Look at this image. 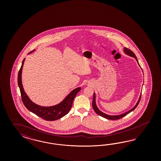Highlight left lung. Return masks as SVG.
I'll use <instances>...</instances> for the list:
<instances>
[{
    "label": "left lung",
    "instance_id": "8db88e82",
    "mask_svg": "<svg viewBox=\"0 0 161 161\" xmlns=\"http://www.w3.org/2000/svg\"><path fill=\"white\" fill-rule=\"evenodd\" d=\"M124 53L126 54V55H127L135 58V59L136 60L137 63L139 64V67H141V66H140V65H139V62H138V60H137V59L136 56L135 55V54L133 53V51H132L130 49H129L126 48H124ZM141 94L142 92L141 93V95H140V96H139V100H138L137 102L136 103V105H135L134 107H133L132 108H131L130 110L127 111L126 112L124 113H123V114H119V115H108V114H106V113H104L102 112V111H100V110L98 109V108L97 106V105H96V93H94V94H93V104H92V106H93V108H94L95 112L98 115H99V116H102V117H104V118H106V119H109V120H117V119H121L122 117L126 116L127 114H128L129 113H130L132 112V111H133V110L136 108L137 105H138V104L139 103V102H140V100H141Z\"/></svg>",
    "mask_w": 161,
    "mask_h": 161
}]
</instances>
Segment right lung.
Instances as JSON below:
<instances>
[{"label": "right lung", "mask_w": 161, "mask_h": 161, "mask_svg": "<svg viewBox=\"0 0 161 161\" xmlns=\"http://www.w3.org/2000/svg\"><path fill=\"white\" fill-rule=\"evenodd\" d=\"M34 50L31 51L28 54L33 53ZM25 60V58L22 61V65L20 68L18 76V86L19 87L22 100L25 106L26 107V108L30 112L34 113L38 116L48 121L56 120L65 116L69 112L73 104L74 99L77 94V93L81 90V88L77 87L74 89L70 93L68 94L66 96V97L61 102L56 105L49 107H44L39 106L31 100L29 97L25 92L24 89L22 86V72Z\"/></svg>", "instance_id": "1"}]
</instances>
